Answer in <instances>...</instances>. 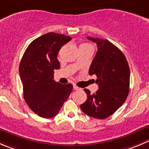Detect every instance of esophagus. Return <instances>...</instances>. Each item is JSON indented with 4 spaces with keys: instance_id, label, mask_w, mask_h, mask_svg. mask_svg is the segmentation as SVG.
Masks as SVG:
<instances>
[{
    "instance_id": "obj_1",
    "label": "esophagus",
    "mask_w": 149,
    "mask_h": 149,
    "mask_svg": "<svg viewBox=\"0 0 149 149\" xmlns=\"http://www.w3.org/2000/svg\"><path fill=\"white\" fill-rule=\"evenodd\" d=\"M73 89H74V90H81V88H80V87H79V86H76V85H73Z\"/></svg>"
}]
</instances>
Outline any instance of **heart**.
<instances>
[{
  "label": "heart",
  "instance_id": "1",
  "mask_svg": "<svg viewBox=\"0 0 149 149\" xmlns=\"http://www.w3.org/2000/svg\"><path fill=\"white\" fill-rule=\"evenodd\" d=\"M84 46H90V45H89V44H82L80 46V47H84Z\"/></svg>",
  "mask_w": 149,
  "mask_h": 149
}]
</instances>
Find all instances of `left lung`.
Returning a JSON list of instances; mask_svg holds the SVG:
<instances>
[{"label":"left lung","instance_id":"8db88e82","mask_svg":"<svg viewBox=\"0 0 149 149\" xmlns=\"http://www.w3.org/2000/svg\"><path fill=\"white\" fill-rule=\"evenodd\" d=\"M87 38L97 47L89 73L97 77L98 89L91 94L89 89H84L87 99L80 108L88 116L103 119L115 113L126 100L130 71L126 57L118 47L108 40Z\"/></svg>","mask_w":149,"mask_h":149}]
</instances>
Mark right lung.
<instances>
[{
	"instance_id": "obj_1",
	"label": "right lung",
	"mask_w": 149,
	"mask_h": 149,
	"mask_svg": "<svg viewBox=\"0 0 149 149\" xmlns=\"http://www.w3.org/2000/svg\"><path fill=\"white\" fill-rule=\"evenodd\" d=\"M70 40L65 35L47 33L30 43L20 62L24 100L42 118L57 116L73 90L71 84H62L54 80V70L60 67L57 54Z\"/></svg>"
}]
</instances>
